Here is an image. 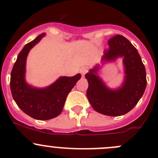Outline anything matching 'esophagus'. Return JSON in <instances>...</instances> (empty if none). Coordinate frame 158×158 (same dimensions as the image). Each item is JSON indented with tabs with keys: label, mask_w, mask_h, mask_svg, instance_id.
Listing matches in <instances>:
<instances>
[{
	"label": "esophagus",
	"mask_w": 158,
	"mask_h": 158,
	"mask_svg": "<svg viewBox=\"0 0 158 158\" xmlns=\"http://www.w3.org/2000/svg\"><path fill=\"white\" fill-rule=\"evenodd\" d=\"M87 71H88V68H87L86 66H82L80 69V70H79V72H80V73L82 74V76H84V75L87 73Z\"/></svg>",
	"instance_id": "34e87169"
}]
</instances>
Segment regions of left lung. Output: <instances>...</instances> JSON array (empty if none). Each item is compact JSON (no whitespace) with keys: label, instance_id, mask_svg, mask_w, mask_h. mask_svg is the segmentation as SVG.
Segmentation results:
<instances>
[{"label":"left lung","instance_id":"left-lung-1","mask_svg":"<svg viewBox=\"0 0 158 158\" xmlns=\"http://www.w3.org/2000/svg\"><path fill=\"white\" fill-rule=\"evenodd\" d=\"M109 49L102 57V66L97 64L85 74L88 80L87 98L97 112L105 115L120 116L133 109L142 97L146 85V70L137 49L122 35L109 40ZM123 59L125 77L118 88L110 89L99 76L98 71L105 63Z\"/></svg>","mask_w":158,"mask_h":158}]
</instances>
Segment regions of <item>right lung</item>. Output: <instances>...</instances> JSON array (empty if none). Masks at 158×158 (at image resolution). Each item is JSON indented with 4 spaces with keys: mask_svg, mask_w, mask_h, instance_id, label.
Segmentation results:
<instances>
[{
    "mask_svg": "<svg viewBox=\"0 0 158 158\" xmlns=\"http://www.w3.org/2000/svg\"><path fill=\"white\" fill-rule=\"evenodd\" d=\"M45 35V33H41L24 46L17 56L10 74L13 98L23 112L37 120H49L57 117L63 111L68 94L81 78L79 73L71 77L60 76L45 88H36L26 82L27 57L30 49Z\"/></svg>",
    "mask_w": 158,
    "mask_h": 158,
    "instance_id": "obj_1",
    "label": "right lung"
}]
</instances>
